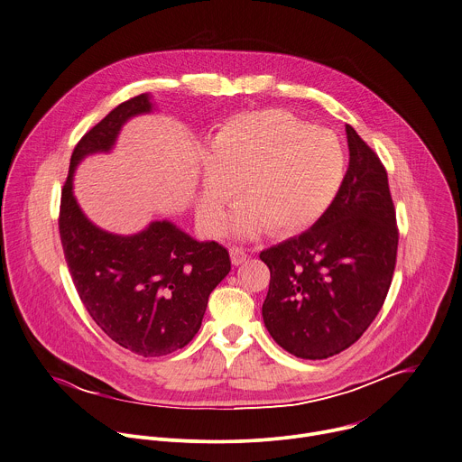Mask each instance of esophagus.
Here are the masks:
<instances>
[{
  "label": "esophagus",
  "instance_id": "obj_1",
  "mask_svg": "<svg viewBox=\"0 0 462 462\" xmlns=\"http://www.w3.org/2000/svg\"><path fill=\"white\" fill-rule=\"evenodd\" d=\"M230 259H232V264H234V266H239V264H243V263L248 259V254H246L245 248L232 246V248H230Z\"/></svg>",
  "mask_w": 462,
  "mask_h": 462
}]
</instances>
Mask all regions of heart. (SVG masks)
I'll list each match as a JSON object with an SVG mask.
<instances>
[{
  "label": "heart",
  "mask_w": 462,
  "mask_h": 462,
  "mask_svg": "<svg viewBox=\"0 0 462 462\" xmlns=\"http://www.w3.org/2000/svg\"><path fill=\"white\" fill-rule=\"evenodd\" d=\"M347 162L338 134L284 109L239 115L219 127L203 156L199 219L207 230L221 232L241 190L248 207L239 214V232L263 226L275 236L302 232L335 205Z\"/></svg>",
  "instance_id": "obj_1"
}]
</instances>
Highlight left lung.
<instances>
[{
  "instance_id": "8db88e82",
  "label": "left lung",
  "mask_w": 462,
  "mask_h": 462,
  "mask_svg": "<svg viewBox=\"0 0 462 462\" xmlns=\"http://www.w3.org/2000/svg\"><path fill=\"white\" fill-rule=\"evenodd\" d=\"M340 196L310 230L259 254L270 268L264 326L288 353L324 360L351 347L389 293L398 225L387 171L347 124Z\"/></svg>"
}]
</instances>
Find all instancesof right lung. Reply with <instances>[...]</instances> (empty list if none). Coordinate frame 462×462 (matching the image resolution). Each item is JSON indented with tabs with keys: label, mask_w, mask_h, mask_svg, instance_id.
<instances>
[{
	"label": "right lung",
	"mask_w": 462,
	"mask_h": 462,
	"mask_svg": "<svg viewBox=\"0 0 462 462\" xmlns=\"http://www.w3.org/2000/svg\"><path fill=\"white\" fill-rule=\"evenodd\" d=\"M151 107L145 93L136 95L79 140L59 208L62 252L80 302L113 342L143 358L185 347L201 328L212 290L230 272L228 250L216 241L199 243L169 221H154L134 236L107 234L73 198L77 163L109 151L122 124Z\"/></svg>",
	"instance_id": "1"
}]
</instances>
